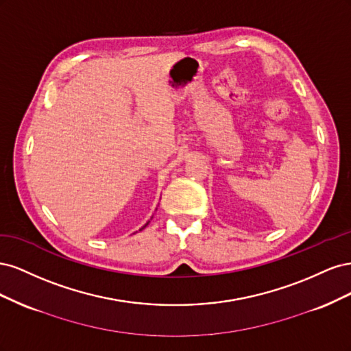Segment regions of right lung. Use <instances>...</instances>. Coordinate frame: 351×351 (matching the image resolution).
Listing matches in <instances>:
<instances>
[{
    "label": "right lung",
    "instance_id": "right-lung-1",
    "mask_svg": "<svg viewBox=\"0 0 351 351\" xmlns=\"http://www.w3.org/2000/svg\"><path fill=\"white\" fill-rule=\"evenodd\" d=\"M147 224H149V222H147ZM147 224H146V226H147ZM146 226H145V227H146ZM145 227H142V228H141V230H143V228H145Z\"/></svg>",
    "mask_w": 351,
    "mask_h": 351
}]
</instances>
